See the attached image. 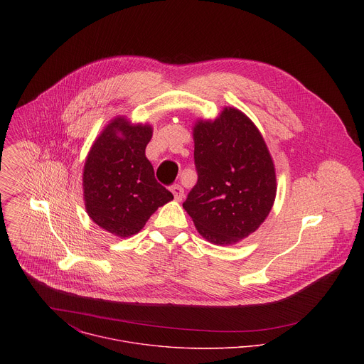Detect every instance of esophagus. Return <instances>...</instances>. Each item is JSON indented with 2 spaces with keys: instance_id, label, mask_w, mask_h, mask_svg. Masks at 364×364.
<instances>
[{
  "instance_id": "obj_1",
  "label": "esophagus",
  "mask_w": 364,
  "mask_h": 364,
  "mask_svg": "<svg viewBox=\"0 0 364 364\" xmlns=\"http://www.w3.org/2000/svg\"><path fill=\"white\" fill-rule=\"evenodd\" d=\"M171 192L173 193V196H175L176 200H181L182 196H183V189H182V186L178 185V183H175V185L171 186Z\"/></svg>"
}]
</instances>
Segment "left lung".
<instances>
[{"label": "left lung", "mask_w": 364, "mask_h": 364, "mask_svg": "<svg viewBox=\"0 0 364 364\" xmlns=\"http://www.w3.org/2000/svg\"><path fill=\"white\" fill-rule=\"evenodd\" d=\"M193 137L198 182L183 208L208 242L234 244L254 232L273 206V161L255 124L232 107L214 122H199Z\"/></svg>", "instance_id": "8db88e82"}]
</instances>
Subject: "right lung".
<instances>
[{
  "instance_id": "right-lung-1",
  "label": "right lung",
  "mask_w": 364,
  "mask_h": 364,
  "mask_svg": "<svg viewBox=\"0 0 364 364\" xmlns=\"http://www.w3.org/2000/svg\"><path fill=\"white\" fill-rule=\"evenodd\" d=\"M150 126L113 120L94 143L84 166V199L90 217L117 237L137 234L173 195L156 182L146 156Z\"/></svg>"
}]
</instances>
